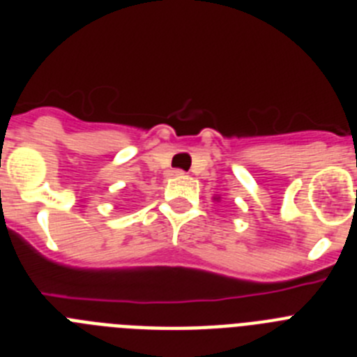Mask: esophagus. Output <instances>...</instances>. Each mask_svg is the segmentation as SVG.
<instances>
[{
	"label": "esophagus",
	"instance_id": "obj_1",
	"mask_svg": "<svg viewBox=\"0 0 357 357\" xmlns=\"http://www.w3.org/2000/svg\"><path fill=\"white\" fill-rule=\"evenodd\" d=\"M172 175L173 176H182V175H184V172H182V169H173Z\"/></svg>",
	"mask_w": 357,
	"mask_h": 357
}]
</instances>
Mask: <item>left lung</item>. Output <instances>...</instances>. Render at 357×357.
Listing matches in <instances>:
<instances>
[{
    "label": "left lung",
    "mask_w": 357,
    "mask_h": 357,
    "mask_svg": "<svg viewBox=\"0 0 357 357\" xmlns=\"http://www.w3.org/2000/svg\"><path fill=\"white\" fill-rule=\"evenodd\" d=\"M214 200H216V202H220V197H214Z\"/></svg>",
    "instance_id": "8db88e82"
}]
</instances>
